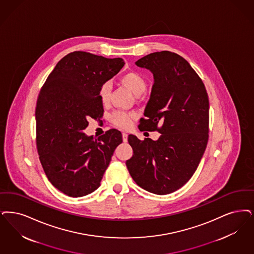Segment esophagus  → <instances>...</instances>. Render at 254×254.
Returning <instances> with one entry per match:
<instances>
[{"label": "esophagus", "instance_id": "1", "mask_svg": "<svg viewBox=\"0 0 254 254\" xmlns=\"http://www.w3.org/2000/svg\"><path fill=\"white\" fill-rule=\"evenodd\" d=\"M123 141L124 142H127V134L126 132H123L122 133Z\"/></svg>", "mask_w": 254, "mask_h": 254}]
</instances>
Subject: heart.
<instances>
[{
	"instance_id": "obj_1",
	"label": "heart",
	"mask_w": 254,
	"mask_h": 254,
	"mask_svg": "<svg viewBox=\"0 0 254 254\" xmlns=\"http://www.w3.org/2000/svg\"><path fill=\"white\" fill-rule=\"evenodd\" d=\"M120 82L137 96L141 95L146 88L144 76L138 71H127L124 73L120 77ZM111 93L112 84L110 82H104L98 91V96L103 105H108L110 103ZM132 119L133 114L124 111H115L110 116L111 122L120 128H127L131 125Z\"/></svg>"
}]
</instances>
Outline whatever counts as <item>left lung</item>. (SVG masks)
<instances>
[{"instance_id": "obj_1", "label": "left lung", "mask_w": 254, "mask_h": 254, "mask_svg": "<svg viewBox=\"0 0 254 254\" xmlns=\"http://www.w3.org/2000/svg\"><path fill=\"white\" fill-rule=\"evenodd\" d=\"M136 65L154 75L139 129L158 131L161 136L157 141H141L128 135L133 155L126 164L142 189L156 194L173 193L192 178L206 149L208 93L199 75L176 53L155 52L136 61Z\"/></svg>"}]
</instances>
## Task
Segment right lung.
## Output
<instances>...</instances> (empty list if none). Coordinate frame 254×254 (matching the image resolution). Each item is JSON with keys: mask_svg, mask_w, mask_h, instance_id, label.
I'll return each mask as SVG.
<instances>
[{"mask_svg": "<svg viewBox=\"0 0 254 254\" xmlns=\"http://www.w3.org/2000/svg\"><path fill=\"white\" fill-rule=\"evenodd\" d=\"M123 59L74 51L58 62L38 96L36 143L42 168L61 192L78 197L95 191L122 133L112 128L98 139L86 136L88 120L102 118L98 91L123 68Z\"/></svg>", "mask_w": 254, "mask_h": 254, "instance_id": "1", "label": "right lung"}]
</instances>
